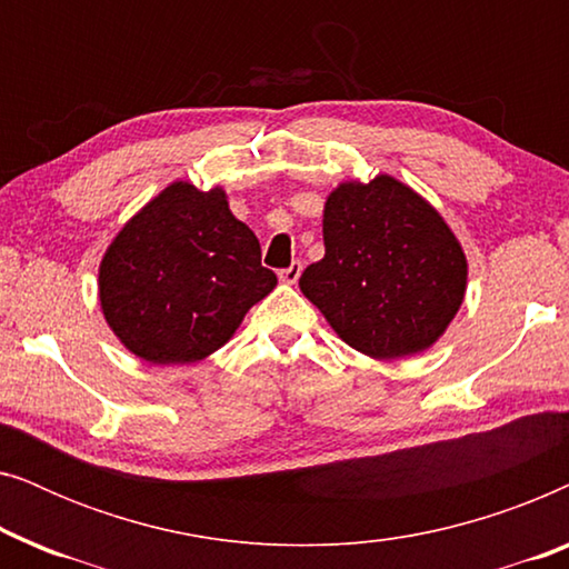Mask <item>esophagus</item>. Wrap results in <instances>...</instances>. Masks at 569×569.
<instances>
[{"label":"esophagus","instance_id":"esophagus-1","mask_svg":"<svg viewBox=\"0 0 569 569\" xmlns=\"http://www.w3.org/2000/svg\"><path fill=\"white\" fill-rule=\"evenodd\" d=\"M300 271H302V263L300 261H292L290 267L279 271V279H282V282H287V284H295L300 279Z\"/></svg>","mask_w":569,"mask_h":569}]
</instances>
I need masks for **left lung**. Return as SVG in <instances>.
<instances>
[{"label": "left lung", "instance_id": "8db88e82", "mask_svg": "<svg viewBox=\"0 0 569 569\" xmlns=\"http://www.w3.org/2000/svg\"><path fill=\"white\" fill-rule=\"evenodd\" d=\"M323 246V259L302 271L300 290L357 352L376 360L425 352L461 308V243L391 176L331 191Z\"/></svg>", "mask_w": 569, "mask_h": 569}]
</instances>
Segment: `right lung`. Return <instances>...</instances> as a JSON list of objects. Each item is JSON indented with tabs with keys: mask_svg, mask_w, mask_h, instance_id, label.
Instances as JSON below:
<instances>
[{
	"mask_svg": "<svg viewBox=\"0 0 569 569\" xmlns=\"http://www.w3.org/2000/svg\"><path fill=\"white\" fill-rule=\"evenodd\" d=\"M253 230L222 189L176 181L131 217L100 261V308L121 345L152 365L220 349L274 290Z\"/></svg>",
	"mask_w": 569,
	"mask_h": 569,
	"instance_id": "add662e5",
	"label": "right lung"
}]
</instances>
